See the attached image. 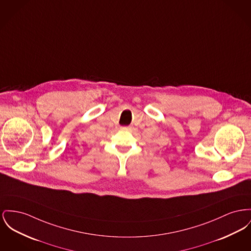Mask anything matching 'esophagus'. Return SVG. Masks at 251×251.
Wrapping results in <instances>:
<instances>
[{
  "mask_svg": "<svg viewBox=\"0 0 251 251\" xmlns=\"http://www.w3.org/2000/svg\"><path fill=\"white\" fill-rule=\"evenodd\" d=\"M133 126H127V127H124V129H125V130H129V131L133 130Z\"/></svg>",
  "mask_w": 251,
  "mask_h": 251,
  "instance_id": "34e87169",
  "label": "esophagus"
}]
</instances>
